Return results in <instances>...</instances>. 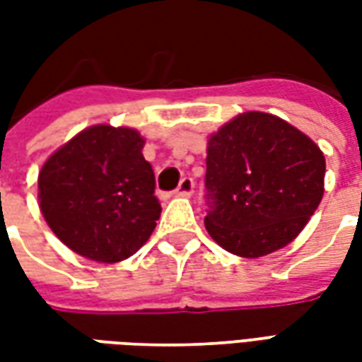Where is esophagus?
<instances>
[{
    "label": "esophagus",
    "mask_w": 362,
    "mask_h": 362,
    "mask_svg": "<svg viewBox=\"0 0 362 362\" xmlns=\"http://www.w3.org/2000/svg\"><path fill=\"white\" fill-rule=\"evenodd\" d=\"M194 188H196V182H194V178L186 176V178H182L180 184H178L176 194H178V196H189V194L194 192Z\"/></svg>",
    "instance_id": "1"
}]
</instances>
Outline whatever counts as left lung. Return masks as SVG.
I'll return each mask as SVG.
<instances>
[{
	"label": "left lung",
	"instance_id": "1",
	"mask_svg": "<svg viewBox=\"0 0 362 362\" xmlns=\"http://www.w3.org/2000/svg\"><path fill=\"white\" fill-rule=\"evenodd\" d=\"M205 163V228L243 258L287 246L324 196L326 158L318 145L266 112H246L221 127Z\"/></svg>",
	"mask_w": 362,
	"mask_h": 362
}]
</instances>
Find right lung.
<instances>
[{
    "label": "right lung",
    "instance_id": "obj_1",
    "mask_svg": "<svg viewBox=\"0 0 362 362\" xmlns=\"http://www.w3.org/2000/svg\"><path fill=\"white\" fill-rule=\"evenodd\" d=\"M143 137L129 127L93 126L44 163L40 211L67 248L114 264L147 243L160 217Z\"/></svg>",
    "mask_w": 362,
    "mask_h": 362
}]
</instances>
